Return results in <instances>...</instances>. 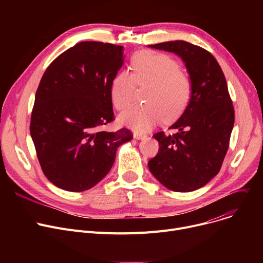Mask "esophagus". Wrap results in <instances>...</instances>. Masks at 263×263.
I'll return each instance as SVG.
<instances>
[{"label": "esophagus", "mask_w": 263, "mask_h": 263, "mask_svg": "<svg viewBox=\"0 0 263 263\" xmlns=\"http://www.w3.org/2000/svg\"><path fill=\"white\" fill-rule=\"evenodd\" d=\"M133 136H134V139H136V140H144L145 137L147 136L145 133H140V132H134L133 133Z\"/></svg>", "instance_id": "34e87169"}]
</instances>
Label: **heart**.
I'll return each mask as SVG.
<instances>
[{"instance_id":"1","label":"heart","mask_w":263,"mask_h":263,"mask_svg":"<svg viewBox=\"0 0 263 263\" xmlns=\"http://www.w3.org/2000/svg\"><path fill=\"white\" fill-rule=\"evenodd\" d=\"M131 68L132 73L122 70L112 80L110 100L118 110L126 109L132 102L136 83L148 84L144 96L147 103L122 113L119 120L123 124L145 131L163 116L170 120L183 112L192 96V81L175 59L165 53L141 51L132 57Z\"/></svg>"}]
</instances>
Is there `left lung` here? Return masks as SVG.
<instances>
[{"mask_svg":"<svg viewBox=\"0 0 263 263\" xmlns=\"http://www.w3.org/2000/svg\"><path fill=\"white\" fill-rule=\"evenodd\" d=\"M149 47L181 58L192 81V96L171 127L177 132L154 135L160 148L148 166L165 187L195 191L218 174L229 147L234 109L226 79L213 55L198 46L175 40Z\"/></svg>","mask_w":263,"mask_h":263,"instance_id":"8db88e82","label":"left lung"}]
</instances>
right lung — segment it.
<instances>
[{
    "mask_svg": "<svg viewBox=\"0 0 263 263\" xmlns=\"http://www.w3.org/2000/svg\"><path fill=\"white\" fill-rule=\"evenodd\" d=\"M123 64V47L82 41L47 68L35 95L31 136L41 170L69 192L91 189L112 168L130 130L102 131L114 120L110 83Z\"/></svg>",
    "mask_w": 263,
    "mask_h": 263,
    "instance_id": "right-lung-1",
    "label": "right lung"
}]
</instances>
